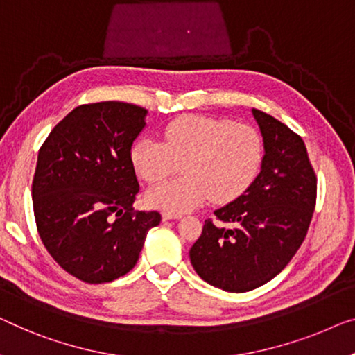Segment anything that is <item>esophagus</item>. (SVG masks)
Returning a JSON list of instances; mask_svg holds the SVG:
<instances>
[{"label": "esophagus", "mask_w": 355, "mask_h": 355, "mask_svg": "<svg viewBox=\"0 0 355 355\" xmlns=\"http://www.w3.org/2000/svg\"><path fill=\"white\" fill-rule=\"evenodd\" d=\"M182 218V215L180 214H171V211H164L162 214V220L167 221V220H180Z\"/></svg>", "instance_id": "esophagus-1"}]
</instances>
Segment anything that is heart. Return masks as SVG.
<instances>
[{
	"label": "heart",
	"instance_id": "heart-1",
	"mask_svg": "<svg viewBox=\"0 0 355 355\" xmlns=\"http://www.w3.org/2000/svg\"><path fill=\"white\" fill-rule=\"evenodd\" d=\"M263 156V139L253 127L211 116H182L164 129L162 141L141 139L130 151L146 183L162 182L183 164V177L145 194L150 207L171 214L193 210L209 198L214 204L237 199L257 178Z\"/></svg>",
	"mask_w": 355,
	"mask_h": 355
}]
</instances>
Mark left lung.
Segmentation results:
<instances>
[{"label":"left lung","instance_id":"left-lung-1","mask_svg":"<svg viewBox=\"0 0 355 355\" xmlns=\"http://www.w3.org/2000/svg\"><path fill=\"white\" fill-rule=\"evenodd\" d=\"M252 114L264 145L260 173L244 194L214 211L218 223L205 220L189 250L199 277L232 293L261 287L287 266L303 244L317 196L301 137L271 114Z\"/></svg>","mask_w":355,"mask_h":355}]
</instances>
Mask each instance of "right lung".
Listing matches in <instances>:
<instances>
[{"instance_id":"obj_1","label":"right lung","mask_w":355,"mask_h":355,"mask_svg":"<svg viewBox=\"0 0 355 355\" xmlns=\"http://www.w3.org/2000/svg\"><path fill=\"white\" fill-rule=\"evenodd\" d=\"M148 111L124 102L81 105L38 153L31 184L42 244L68 274L87 284L124 276L139 261L159 211H134L139 193L130 151Z\"/></svg>"}]
</instances>
